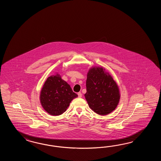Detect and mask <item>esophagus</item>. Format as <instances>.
I'll return each instance as SVG.
<instances>
[{
  "instance_id": "34e87169",
  "label": "esophagus",
  "mask_w": 161,
  "mask_h": 161,
  "mask_svg": "<svg viewBox=\"0 0 161 161\" xmlns=\"http://www.w3.org/2000/svg\"><path fill=\"white\" fill-rule=\"evenodd\" d=\"M78 97L79 98H80V97H82V94L80 92H78Z\"/></svg>"
}]
</instances>
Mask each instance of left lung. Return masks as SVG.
I'll return each mask as SVG.
<instances>
[{
	"instance_id": "left-lung-1",
	"label": "left lung",
	"mask_w": 161,
	"mask_h": 161,
	"mask_svg": "<svg viewBox=\"0 0 161 161\" xmlns=\"http://www.w3.org/2000/svg\"><path fill=\"white\" fill-rule=\"evenodd\" d=\"M86 91L85 96L89 107L99 115H106L113 112L120 101L118 86L103 67L89 69Z\"/></svg>"
}]
</instances>
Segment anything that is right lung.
<instances>
[{"label": "right lung", "instance_id": "1", "mask_svg": "<svg viewBox=\"0 0 161 161\" xmlns=\"http://www.w3.org/2000/svg\"><path fill=\"white\" fill-rule=\"evenodd\" d=\"M78 97L58 73L48 77L40 92V103L45 110L53 116L65 112L72 99Z\"/></svg>", "mask_w": 161, "mask_h": 161}]
</instances>
